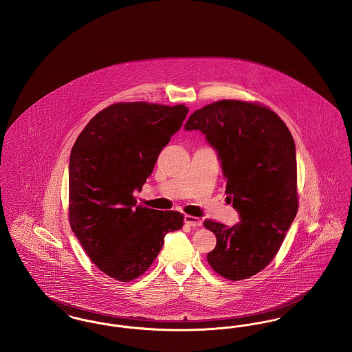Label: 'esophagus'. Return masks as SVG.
Masks as SVG:
<instances>
[{
  "mask_svg": "<svg viewBox=\"0 0 352 352\" xmlns=\"http://www.w3.org/2000/svg\"><path fill=\"white\" fill-rule=\"evenodd\" d=\"M184 223L190 227H199L201 224V220L197 217H192V215H186L184 217Z\"/></svg>",
  "mask_w": 352,
  "mask_h": 352,
  "instance_id": "obj_1",
  "label": "esophagus"
}]
</instances>
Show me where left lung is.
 I'll return each mask as SVG.
<instances>
[{
    "mask_svg": "<svg viewBox=\"0 0 352 352\" xmlns=\"http://www.w3.org/2000/svg\"><path fill=\"white\" fill-rule=\"evenodd\" d=\"M184 129L201 131L218 151L227 199L241 218L231 228L204 220L218 240L207 261L230 281L250 278L274 258L297 215L294 140L274 111L253 101L204 105Z\"/></svg>",
    "mask_w": 352,
    "mask_h": 352,
    "instance_id": "left-lung-1",
    "label": "left lung"
}]
</instances>
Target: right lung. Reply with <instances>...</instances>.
<instances>
[{
	"instance_id": "right-lung-1",
	"label": "right lung",
	"mask_w": 352,
	"mask_h": 352,
	"mask_svg": "<svg viewBox=\"0 0 352 352\" xmlns=\"http://www.w3.org/2000/svg\"><path fill=\"white\" fill-rule=\"evenodd\" d=\"M188 113L184 104L115 102L91 118L76 138L68 170V220L91 261L129 283L158 256L184 214L137 206L134 190L151 177L161 151Z\"/></svg>"
}]
</instances>
